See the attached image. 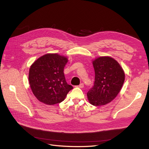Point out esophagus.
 <instances>
[{"label": "esophagus", "instance_id": "esophagus-1", "mask_svg": "<svg viewBox=\"0 0 149 149\" xmlns=\"http://www.w3.org/2000/svg\"><path fill=\"white\" fill-rule=\"evenodd\" d=\"M77 87H78V88H84V84L81 83V84H80L79 86H78Z\"/></svg>", "mask_w": 149, "mask_h": 149}]
</instances>
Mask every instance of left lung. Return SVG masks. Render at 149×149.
Masks as SVG:
<instances>
[{
    "label": "left lung",
    "instance_id": "8db88e82",
    "mask_svg": "<svg viewBox=\"0 0 149 149\" xmlns=\"http://www.w3.org/2000/svg\"><path fill=\"white\" fill-rule=\"evenodd\" d=\"M92 64L95 71L94 85L87 96L91 105H104L113 100L121 91L125 72L118 62L109 56L97 58Z\"/></svg>",
    "mask_w": 149,
    "mask_h": 149
}]
</instances>
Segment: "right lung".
<instances>
[{
	"mask_svg": "<svg viewBox=\"0 0 149 149\" xmlns=\"http://www.w3.org/2000/svg\"><path fill=\"white\" fill-rule=\"evenodd\" d=\"M68 58L58 54H47L36 60L29 71V83L34 96L52 105L64 100L73 86L67 84L63 70Z\"/></svg>",
	"mask_w": 149,
	"mask_h": 149,
	"instance_id": "right-lung-1",
	"label": "right lung"
}]
</instances>
